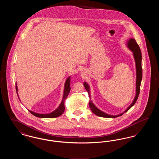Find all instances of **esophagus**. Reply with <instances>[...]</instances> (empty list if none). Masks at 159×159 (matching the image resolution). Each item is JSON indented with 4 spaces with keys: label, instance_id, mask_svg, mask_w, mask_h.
Returning <instances> with one entry per match:
<instances>
[{
    "label": "esophagus",
    "instance_id": "esophagus-1",
    "mask_svg": "<svg viewBox=\"0 0 159 159\" xmlns=\"http://www.w3.org/2000/svg\"><path fill=\"white\" fill-rule=\"evenodd\" d=\"M80 73H81V74H84V70H83V69H81L80 70Z\"/></svg>",
    "mask_w": 159,
    "mask_h": 159
}]
</instances>
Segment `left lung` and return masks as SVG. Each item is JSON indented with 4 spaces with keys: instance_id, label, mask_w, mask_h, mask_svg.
Here are the masks:
<instances>
[{
    "instance_id": "1",
    "label": "left lung",
    "mask_w": 159,
    "mask_h": 159,
    "mask_svg": "<svg viewBox=\"0 0 159 159\" xmlns=\"http://www.w3.org/2000/svg\"><path fill=\"white\" fill-rule=\"evenodd\" d=\"M126 46L128 47L129 49L133 52L134 58L135 61V66H136V94L135 96V98L134 99L132 102L130 104V105L128 107L123 111V113L119 114L118 115H110L104 113V111L100 110L98 108L95 104L93 103V102L91 100V89L90 86L88 84V83L86 82L83 83L84 86L86 89V91L88 92L89 96V106L91 108V111L93 112V113L95 114V115L102 117H106V118H114L117 117L119 116H121L123 114L127 112L132 107L134 106V104L136 102V100L138 98L139 92H140V86L143 77V69H142V66H141V62H142V55H141V52L139 48V46L137 44L136 40L135 39L130 38L126 42Z\"/></svg>"
}]
</instances>
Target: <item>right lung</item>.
<instances>
[{
	"label": "right lung",
	"mask_w": 159,
	"mask_h": 159,
	"mask_svg": "<svg viewBox=\"0 0 159 159\" xmlns=\"http://www.w3.org/2000/svg\"><path fill=\"white\" fill-rule=\"evenodd\" d=\"M70 77H71V76H69L67 78V79L66 80V82L64 84V89L62 99V101H61V102L60 106H58V107L56 110H55L53 111L50 113L48 114L37 113H35L34 111L29 110L30 112V113L32 114L33 115H34V116L40 117V118H55V117L60 116L61 114H62V113L64 111V110H65V107H64L65 100L67 98L68 93H69L70 89H71V88H70L71 79H70ZM15 84H16V93H17V95L18 97V98L20 99L18 94V90L17 83H16Z\"/></svg>",
	"instance_id": "1"
}]
</instances>
